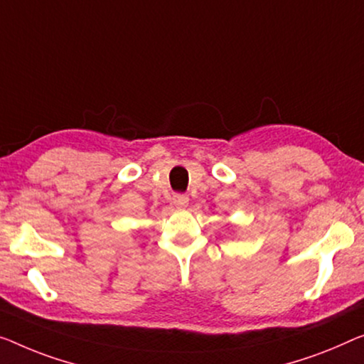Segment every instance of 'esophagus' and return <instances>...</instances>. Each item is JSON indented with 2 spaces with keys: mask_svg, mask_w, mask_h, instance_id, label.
<instances>
[{
  "mask_svg": "<svg viewBox=\"0 0 364 364\" xmlns=\"http://www.w3.org/2000/svg\"><path fill=\"white\" fill-rule=\"evenodd\" d=\"M173 203H175L176 208H186L189 203V198L186 194H175V196H173Z\"/></svg>",
  "mask_w": 364,
  "mask_h": 364,
  "instance_id": "1",
  "label": "esophagus"
}]
</instances>
